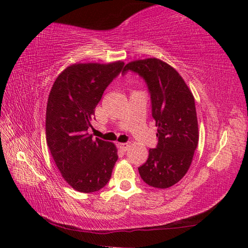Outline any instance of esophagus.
<instances>
[{
	"label": "esophagus",
	"mask_w": 248,
	"mask_h": 248,
	"mask_svg": "<svg viewBox=\"0 0 248 248\" xmlns=\"http://www.w3.org/2000/svg\"><path fill=\"white\" fill-rule=\"evenodd\" d=\"M118 146L121 151H127L130 148V144L129 143H118Z\"/></svg>",
	"instance_id": "34e87169"
}]
</instances>
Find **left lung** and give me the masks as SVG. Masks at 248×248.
<instances>
[{"mask_svg":"<svg viewBox=\"0 0 248 248\" xmlns=\"http://www.w3.org/2000/svg\"><path fill=\"white\" fill-rule=\"evenodd\" d=\"M129 70L148 84L158 138L157 146L149 150L148 161L138 170L149 186L164 189L186 175L198 145L194 95L177 71L157 58L129 62L123 72Z\"/></svg>","mask_w":248,"mask_h":248,"instance_id":"left-lung-1","label":"left lung"}]
</instances>
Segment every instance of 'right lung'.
Masks as SVG:
<instances>
[{
	"instance_id": "obj_1",
	"label": "right lung",
	"mask_w": 248,
	"mask_h": 248,
	"mask_svg": "<svg viewBox=\"0 0 248 248\" xmlns=\"http://www.w3.org/2000/svg\"><path fill=\"white\" fill-rule=\"evenodd\" d=\"M124 62L74 63L58 75L46 111V139L62 177L73 189L97 191L111 177L118 150L87 133L104 91Z\"/></svg>"
}]
</instances>
